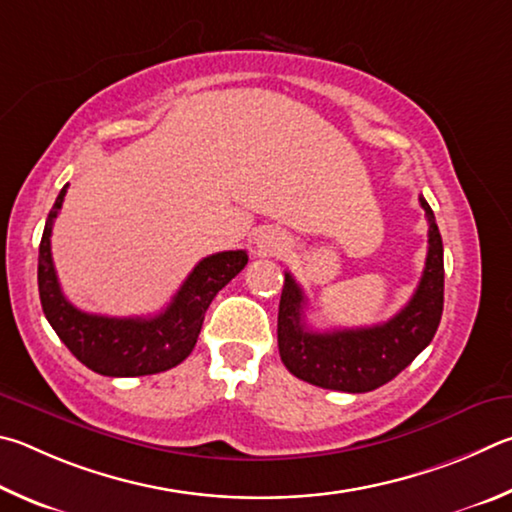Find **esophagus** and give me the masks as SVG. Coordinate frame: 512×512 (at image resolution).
<instances>
[{"label": "esophagus", "instance_id": "obj_1", "mask_svg": "<svg viewBox=\"0 0 512 512\" xmlns=\"http://www.w3.org/2000/svg\"><path fill=\"white\" fill-rule=\"evenodd\" d=\"M258 249L263 251V254H281L285 249V240L274 236V233H263V236H258Z\"/></svg>", "mask_w": 512, "mask_h": 512}]
</instances>
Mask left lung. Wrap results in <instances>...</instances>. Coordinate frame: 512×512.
Instances as JSON below:
<instances>
[{
  "label": "left lung",
  "mask_w": 512,
  "mask_h": 512,
  "mask_svg": "<svg viewBox=\"0 0 512 512\" xmlns=\"http://www.w3.org/2000/svg\"><path fill=\"white\" fill-rule=\"evenodd\" d=\"M429 224V247L414 297L396 317L378 326L317 333L303 321L306 294L285 274L279 303V353L292 375L321 389L366 393L396 378L425 351L443 315V240L434 211L418 197Z\"/></svg>",
  "instance_id": "obj_1"
}]
</instances>
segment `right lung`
I'll return each mask as SVG.
<instances>
[{
  "label": "right lung",
  "mask_w": 512,
  "mask_h": 512,
  "mask_svg": "<svg viewBox=\"0 0 512 512\" xmlns=\"http://www.w3.org/2000/svg\"><path fill=\"white\" fill-rule=\"evenodd\" d=\"M62 186L44 224L38 256V290L44 317L71 355L94 373L110 378L161 373L184 362L200 337L204 312L215 294L247 265V251H220L202 258L186 276L173 301L155 317L89 315L69 303L60 290L51 258L53 220L65 200Z\"/></svg>",
  "instance_id": "right-lung-1"
}]
</instances>
